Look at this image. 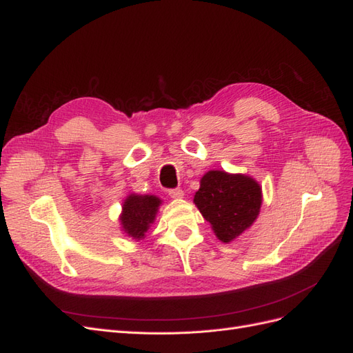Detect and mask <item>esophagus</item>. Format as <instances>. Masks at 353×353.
I'll list each match as a JSON object with an SVG mask.
<instances>
[{"label":"esophagus","instance_id":"obj_1","mask_svg":"<svg viewBox=\"0 0 353 353\" xmlns=\"http://www.w3.org/2000/svg\"><path fill=\"white\" fill-rule=\"evenodd\" d=\"M168 193L172 199H183L184 197V191L181 188H172V190H169Z\"/></svg>","mask_w":353,"mask_h":353}]
</instances>
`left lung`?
<instances>
[{
  "label": "left lung",
  "mask_w": 353,
  "mask_h": 353,
  "mask_svg": "<svg viewBox=\"0 0 353 353\" xmlns=\"http://www.w3.org/2000/svg\"><path fill=\"white\" fill-rule=\"evenodd\" d=\"M200 213L222 243L236 240L259 215L262 188L248 175L209 170L194 196Z\"/></svg>",
  "instance_id": "obj_1"
}]
</instances>
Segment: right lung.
<instances>
[{"label":"right lung","mask_w":353,"mask_h":353,"mask_svg":"<svg viewBox=\"0 0 353 353\" xmlns=\"http://www.w3.org/2000/svg\"><path fill=\"white\" fill-rule=\"evenodd\" d=\"M160 205H162V200L156 196L130 194L125 199L122 206V230L137 241L143 240L145 232L156 219Z\"/></svg>","instance_id":"right-lung-1"}]
</instances>
